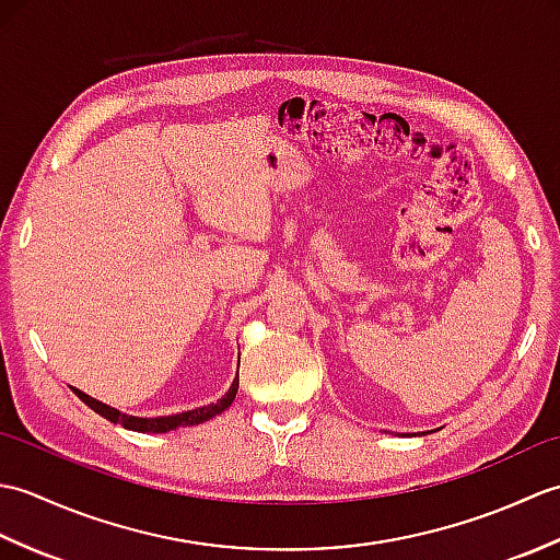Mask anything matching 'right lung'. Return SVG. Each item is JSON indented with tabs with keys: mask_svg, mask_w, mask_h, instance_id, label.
I'll return each instance as SVG.
<instances>
[{
	"mask_svg": "<svg viewBox=\"0 0 560 560\" xmlns=\"http://www.w3.org/2000/svg\"><path fill=\"white\" fill-rule=\"evenodd\" d=\"M235 392H237V377L233 380L231 389L225 392V395H223L219 401L209 404V407L192 409V411H183V413H175V416H159V419H137V416H127V413H122V411L110 409L108 404H101L98 399L83 395L81 389H74V395H77L81 401H86L93 411L103 416V419H108V421H113V423H120V425L129 428V431H139V433H168V431H175V428L197 425V423H205V421L213 419V416L231 407L233 399H235Z\"/></svg>",
	"mask_w": 560,
	"mask_h": 560,
	"instance_id": "1",
	"label": "right lung"
}]
</instances>
